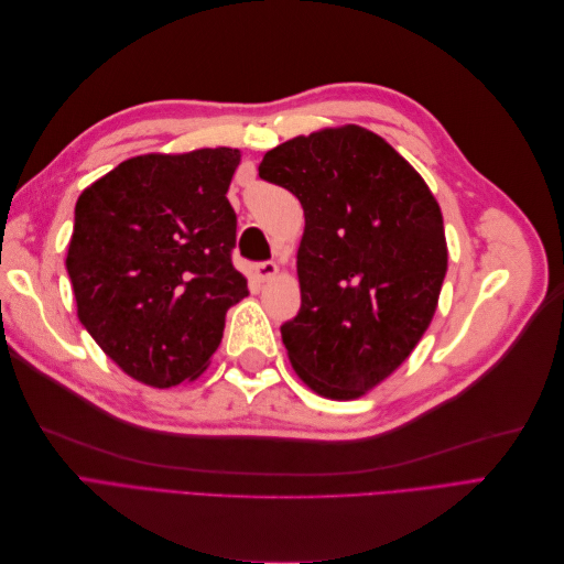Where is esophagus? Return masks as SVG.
I'll return each instance as SVG.
<instances>
[{"label":"esophagus","instance_id":"1","mask_svg":"<svg viewBox=\"0 0 564 564\" xmlns=\"http://www.w3.org/2000/svg\"><path fill=\"white\" fill-rule=\"evenodd\" d=\"M278 263L275 261H263V263H259L256 265V278H259L261 282H265V280H272L278 275Z\"/></svg>","mask_w":564,"mask_h":564}]
</instances>
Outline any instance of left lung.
Instances as JSON below:
<instances>
[{
	"instance_id": "1",
	"label": "left lung",
	"mask_w": 564,
	"mask_h": 564,
	"mask_svg": "<svg viewBox=\"0 0 564 564\" xmlns=\"http://www.w3.org/2000/svg\"><path fill=\"white\" fill-rule=\"evenodd\" d=\"M259 176L294 193L305 216L301 311L282 324L289 362L322 398H362L435 315L447 272L440 204L395 148L357 124L268 150Z\"/></svg>"
}]
</instances>
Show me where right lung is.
<instances>
[{"instance_id":"1","label":"right lung","mask_w":564,"mask_h":564,"mask_svg":"<svg viewBox=\"0 0 564 564\" xmlns=\"http://www.w3.org/2000/svg\"><path fill=\"white\" fill-rule=\"evenodd\" d=\"M240 150L139 155L77 199L65 268L77 315L131 379L195 381L249 289L232 265L237 216L226 197Z\"/></svg>"}]
</instances>
